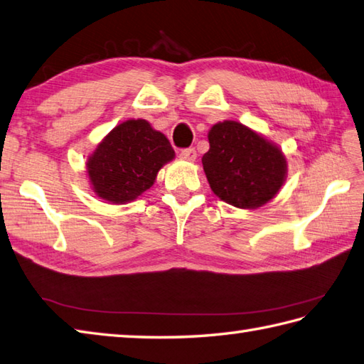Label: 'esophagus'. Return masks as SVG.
Segmentation results:
<instances>
[{"mask_svg": "<svg viewBox=\"0 0 364 364\" xmlns=\"http://www.w3.org/2000/svg\"><path fill=\"white\" fill-rule=\"evenodd\" d=\"M179 157L183 159V161L194 162V161H196V157H198L196 149H194V148H185V149H182V151L179 153Z\"/></svg>", "mask_w": 364, "mask_h": 364, "instance_id": "1", "label": "esophagus"}]
</instances>
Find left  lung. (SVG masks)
Instances as JSON below:
<instances>
[{"mask_svg": "<svg viewBox=\"0 0 364 364\" xmlns=\"http://www.w3.org/2000/svg\"><path fill=\"white\" fill-rule=\"evenodd\" d=\"M202 157L213 193L237 208H258L273 199L286 179L281 149L242 123H216Z\"/></svg>", "mask_w": 364, "mask_h": 364, "instance_id": "obj_1", "label": "left lung"}]
</instances>
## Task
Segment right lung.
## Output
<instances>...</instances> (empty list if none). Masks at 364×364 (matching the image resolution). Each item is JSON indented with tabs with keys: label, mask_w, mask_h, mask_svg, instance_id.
<instances>
[{
	"label": "right lung",
	"mask_w": 364,
	"mask_h": 364,
	"mask_svg": "<svg viewBox=\"0 0 364 364\" xmlns=\"http://www.w3.org/2000/svg\"><path fill=\"white\" fill-rule=\"evenodd\" d=\"M173 157L170 140L139 119L115 127L86 165L99 198L125 203L151 187L161 166Z\"/></svg>",
	"instance_id": "1"
}]
</instances>
